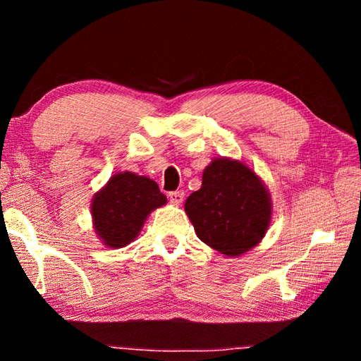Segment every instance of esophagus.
Instances as JSON below:
<instances>
[{
    "label": "esophagus",
    "mask_w": 361,
    "mask_h": 361,
    "mask_svg": "<svg viewBox=\"0 0 361 361\" xmlns=\"http://www.w3.org/2000/svg\"><path fill=\"white\" fill-rule=\"evenodd\" d=\"M169 199H170V202H172V204L180 205L183 202V199H185V192H183V191H173V192L169 194Z\"/></svg>",
    "instance_id": "obj_1"
}]
</instances>
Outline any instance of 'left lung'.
Here are the masks:
<instances>
[{
	"mask_svg": "<svg viewBox=\"0 0 361 361\" xmlns=\"http://www.w3.org/2000/svg\"><path fill=\"white\" fill-rule=\"evenodd\" d=\"M195 234L224 256H240L258 245L272 216L264 183L247 164L216 157L205 167L202 186L186 199Z\"/></svg>",
	"mask_w": 361,
	"mask_h": 361,
	"instance_id": "1",
	"label": "left lung"
}]
</instances>
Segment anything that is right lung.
Segmentation results:
<instances>
[{"label": "right lung", "mask_w": 361, "mask_h": 361, "mask_svg": "<svg viewBox=\"0 0 361 361\" xmlns=\"http://www.w3.org/2000/svg\"><path fill=\"white\" fill-rule=\"evenodd\" d=\"M167 204L154 180L133 172L113 175L97 191L90 213L95 234L108 248H122L137 239L152 210Z\"/></svg>", "instance_id": "obj_1"}]
</instances>
